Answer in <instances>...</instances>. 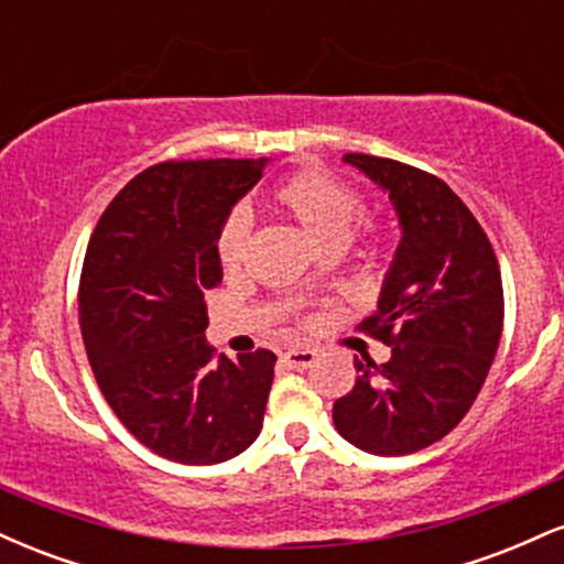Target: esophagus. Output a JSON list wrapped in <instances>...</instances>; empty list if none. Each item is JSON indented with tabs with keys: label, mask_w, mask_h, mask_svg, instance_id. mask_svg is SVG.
<instances>
[{
	"label": "esophagus",
	"mask_w": 564,
	"mask_h": 564,
	"mask_svg": "<svg viewBox=\"0 0 564 564\" xmlns=\"http://www.w3.org/2000/svg\"><path fill=\"white\" fill-rule=\"evenodd\" d=\"M315 358H318V352L310 347H294L289 349V352H283V364L289 368H294V371H304V368H310L315 364Z\"/></svg>",
	"instance_id": "1"
}]
</instances>
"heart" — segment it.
<instances>
[{"label":"heart","mask_w":564,"mask_h":564,"mask_svg":"<svg viewBox=\"0 0 564 564\" xmlns=\"http://www.w3.org/2000/svg\"><path fill=\"white\" fill-rule=\"evenodd\" d=\"M275 200L315 243L326 249L345 243L355 219L364 212V198L352 185L321 170L291 174L286 183L278 185ZM246 243H249V217L243 209H232L217 232V260L228 273L241 268Z\"/></svg>","instance_id":"heart-1"}]
</instances>
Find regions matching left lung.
Listing matches in <instances>:
<instances>
[{
  "label": "left lung",
  "instance_id": "left-lung-1",
  "mask_svg": "<svg viewBox=\"0 0 564 564\" xmlns=\"http://www.w3.org/2000/svg\"><path fill=\"white\" fill-rule=\"evenodd\" d=\"M400 219V243L360 332L392 347L387 364L355 358L358 379L334 403L336 432L373 456L437 443L467 416L496 358L503 289L488 236L435 174L392 159L347 153Z\"/></svg>",
  "mask_w": 564,
  "mask_h": 564
}]
</instances>
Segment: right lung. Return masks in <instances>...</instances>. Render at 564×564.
Returning <instances> with one entry per match:
<instances>
[{"instance_id":"1","label":"right lung","mask_w":564,"mask_h":564,"mask_svg":"<svg viewBox=\"0 0 564 564\" xmlns=\"http://www.w3.org/2000/svg\"><path fill=\"white\" fill-rule=\"evenodd\" d=\"M268 159L164 161L121 187L89 238L79 323L102 398L145 448L219 464L262 430L270 349L215 355L204 294L223 283L217 232Z\"/></svg>"}]
</instances>
